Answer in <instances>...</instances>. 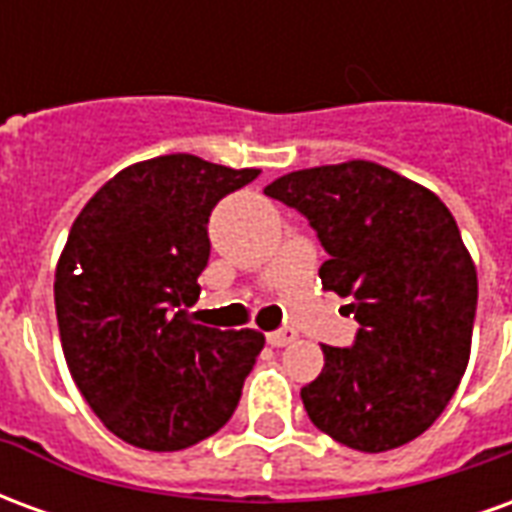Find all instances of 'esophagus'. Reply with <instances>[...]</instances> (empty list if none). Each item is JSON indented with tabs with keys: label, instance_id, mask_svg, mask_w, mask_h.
I'll list each match as a JSON object with an SVG mask.
<instances>
[{
	"label": "esophagus",
	"instance_id": "esophagus-1",
	"mask_svg": "<svg viewBox=\"0 0 512 512\" xmlns=\"http://www.w3.org/2000/svg\"><path fill=\"white\" fill-rule=\"evenodd\" d=\"M268 345H274V348H285L296 340V332L293 329H277V332H268L266 334Z\"/></svg>",
	"mask_w": 512,
	"mask_h": 512
}]
</instances>
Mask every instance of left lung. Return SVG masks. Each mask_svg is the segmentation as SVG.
Here are the masks:
<instances>
[{
    "mask_svg": "<svg viewBox=\"0 0 512 512\" xmlns=\"http://www.w3.org/2000/svg\"><path fill=\"white\" fill-rule=\"evenodd\" d=\"M307 216L329 252L321 282L354 296L351 348H323L301 389L312 425L359 452L417 439L461 384L472 351L477 268L447 205L373 161L299 169L266 186Z\"/></svg>",
    "mask_w": 512,
    "mask_h": 512,
    "instance_id": "1",
    "label": "left lung"
}]
</instances>
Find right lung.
<instances>
[{"instance_id": "right-lung-1", "label": "right lung", "mask_w": 512, "mask_h": 512, "mask_svg": "<svg viewBox=\"0 0 512 512\" xmlns=\"http://www.w3.org/2000/svg\"><path fill=\"white\" fill-rule=\"evenodd\" d=\"M260 175L189 153L131 164L76 216L54 274L62 354L95 417L175 452L233 417L266 337L191 321L216 202Z\"/></svg>"}]
</instances>
